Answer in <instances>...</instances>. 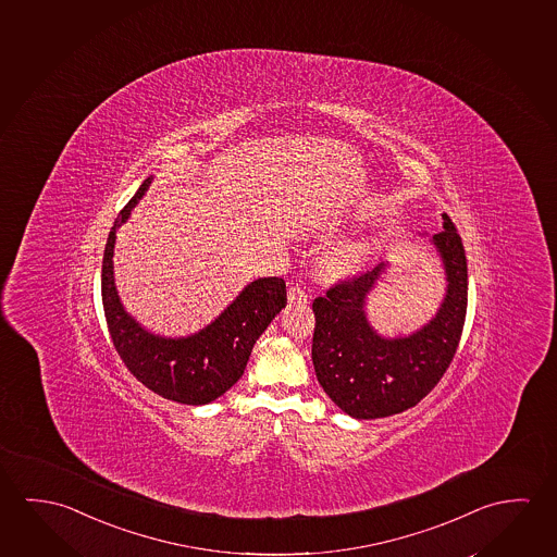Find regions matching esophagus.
I'll list each match as a JSON object with an SVG mask.
<instances>
[{"instance_id": "obj_1", "label": "esophagus", "mask_w": 557, "mask_h": 557, "mask_svg": "<svg viewBox=\"0 0 557 557\" xmlns=\"http://www.w3.org/2000/svg\"><path fill=\"white\" fill-rule=\"evenodd\" d=\"M288 300L290 304H306L308 301V294L300 286H292L288 290Z\"/></svg>"}]
</instances>
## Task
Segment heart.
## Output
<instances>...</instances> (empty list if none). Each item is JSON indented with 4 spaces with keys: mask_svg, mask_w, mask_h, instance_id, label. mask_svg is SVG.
Listing matches in <instances>:
<instances>
[{
    "mask_svg": "<svg viewBox=\"0 0 557 557\" xmlns=\"http://www.w3.org/2000/svg\"><path fill=\"white\" fill-rule=\"evenodd\" d=\"M363 261V249L358 244H346L333 249L325 259V269L335 276H348L356 273Z\"/></svg>",
    "mask_w": 557,
    "mask_h": 557,
    "instance_id": "heart-1",
    "label": "heart"
}]
</instances>
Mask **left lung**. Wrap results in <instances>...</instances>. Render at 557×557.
I'll return each instance as SVG.
<instances>
[{
  "instance_id": "8db88e82",
  "label": "left lung",
  "mask_w": 557,
  "mask_h": 557,
  "mask_svg": "<svg viewBox=\"0 0 557 557\" xmlns=\"http://www.w3.org/2000/svg\"><path fill=\"white\" fill-rule=\"evenodd\" d=\"M442 219L443 230L428 239L442 259L445 296L435 315L410 335L383 336L368 318V298L387 273L388 261L313 300L315 375L336 407L356 420L416 407L457 352L467 318V256L449 216Z\"/></svg>"
}]
</instances>
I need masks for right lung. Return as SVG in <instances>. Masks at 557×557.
I'll return each mask as SVG.
<instances>
[{
    "label": "right lung",
    "mask_w": 557,
    "mask_h": 557,
    "mask_svg": "<svg viewBox=\"0 0 557 557\" xmlns=\"http://www.w3.org/2000/svg\"><path fill=\"white\" fill-rule=\"evenodd\" d=\"M152 176L117 214L102 259V304L115 350L145 387L182 405L201 407L221 397L244 375L257 338L286 306V284L278 276L256 278L219 318L194 335L164 336L143 327L127 313L115 288V232L129 221Z\"/></svg>",
    "instance_id": "1"
}]
</instances>
